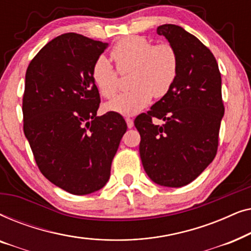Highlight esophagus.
I'll list each match as a JSON object with an SVG mask.
<instances>
[{
    "mask_svg": "<svg viewBox=\"0 0 251 251\" xmlns=\"http://www.w3.org/2000/svg\"><path fill=\"white\" fill-rule=\"evenodd\" d=\"M126 126H128V128L131 129L133 126V120L130 119V118H126Z\"/></svg>",
    "mask_w": 251,
    "mask_h": 251,
    "instance_id": "1",
    "label": "esophagus"
}]
</instances>
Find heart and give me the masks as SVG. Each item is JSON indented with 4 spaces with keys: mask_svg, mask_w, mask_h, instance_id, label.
<instances>
[{
    "mask_svg": "<svg viewBox=\"0 0 251 251\" xmlns=\"http://www.w3.org/2000/svg\"><path fill=\"white\" fill-rule=\"evenodd\" d=\"M120 73L132 72L131 91L119 95L105 106L106 111L123 116L135 115L150 104L154 96L168 95L177 78L178 56L169 43L153 44L142 36L120 40L111 50ZM118 72L105 57H99L91 68V80L105 98L118 92Z\"/></svg>",
    "mask_w": 251,
    "mask_h": 251,
    "instance_id": "heart-1",
    "label": "heart"
}]
</instances>
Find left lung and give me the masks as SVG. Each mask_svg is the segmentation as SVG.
Listing matches in <instances>:
<instances>
[{"label": "left lung", "mask_w": 251, "mask_h": 251, "mask_svg": "<svg viewBox=\"0 0 251 251\" xmlns=\"http://www.w3.org/2000/svg\"><path fill=\"white\" fill-rule=\"evenodd\" d=\"M176 50L178 74L171 90L138 115L139 154L147 176L166 187L190 184L215 159L224 115L222 76L210 50L180 26L157 27ZM163 119L156 126L151 119Z\"/></svg>", "instance_id": "obj_1"}]
</instances>
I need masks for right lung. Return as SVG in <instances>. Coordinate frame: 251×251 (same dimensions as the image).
<instances>
[{
    "label": "right lung",
    "mask_w": 251,
    "mask_h": 251,
    "mask_svg": "<svg viewBox=\"0 0 251 251\" xmlns=\"http://www.w3.org/2000/svg\"><path fill=\"white\" fill-rule=\"evenodd\" d=\"M108 43L76 33L51 40L30 61L23 97L24 133L44 177L75 195L106 185L126 123L100 104L91 68Z\"/></svg>",
    "instance_id": "obj_1"
}]
</instances>
